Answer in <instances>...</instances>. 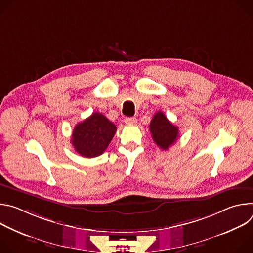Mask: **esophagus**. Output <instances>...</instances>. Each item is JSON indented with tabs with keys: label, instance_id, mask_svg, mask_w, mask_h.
Returning a JSON list of instances; mask_svg holds the SVG:
<instances>
[{
	"label": "esophagus",
	"instance_id": "34e87169",
	"mask_svg": "<svg viewBox=\"0 0 253 253\" xmlns=\"http://www.w3.org/2000/svg\"><path fill=\"white\" fill-rule=\"evenodd\" d=\"M124 122L126 124H136L137 123V118L136 117H126L124 119Z\"/></svg>",
	"mask_w": 253,
	"mask_h": 253
}]
</instances>
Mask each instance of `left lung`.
I'll use <instances>...</instances> for the list:
<instances>
[{"label":"left lung","mask_w":253,"mask_h":253,"mask_svg":"<svg viewBox=\"0 0 253 253\" xmlns=\"http://www.w3.org/2000/svg\"><path fill=\"white\" fill-rule=\"evenodd\" d=\"M149 130L154 142L162 150H168L179 137L178 127L173 125L161 111L154 114Z\"/></svg>","instance_id":"8db88e82"}]
</instances>
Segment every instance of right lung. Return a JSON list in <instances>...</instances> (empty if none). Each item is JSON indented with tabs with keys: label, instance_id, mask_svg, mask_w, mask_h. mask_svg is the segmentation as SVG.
Instances as JSON below:
<instances>
[{
	"label": "right lung",
	"instance_id": "obj_1",
	"mask_svg": "<svg viewBox=\"0 0 253 253\" xmlns=\"http://www.w3.org/2000/svg\"><path fill=\"white\" fill-rule=\"evenodd\" d=\"M116 126L99 112L78 123L72 134L75 151L86 158L101 155L116 133Z\"/></svg>",
	"mask_w": 253,
	"mask_h": 253
}]
</instances>
